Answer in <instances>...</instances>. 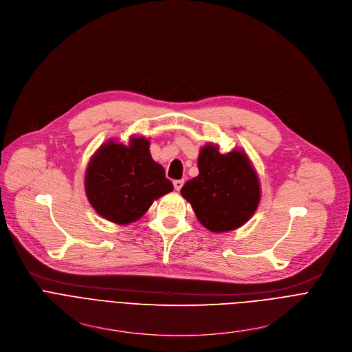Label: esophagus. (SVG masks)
Wrapping results in <instances>:
<instances>
[{
  "mask_svg": "<svg viewBox=\"0 0 352 352\" xmlns=\"http://www.w3.org/2000/svg\"><path fill=\"white\" fill-rule=\"evenodd\" d=\"M183 184H184L183 180H175V182H173V187H175V190H177V191L183 187Z\"/></svg>",
  "mask_w": 352,
  "mask_h": 352,
  "instance_id": "34e87169",
  "label": "esophagus"
}]
</instances>
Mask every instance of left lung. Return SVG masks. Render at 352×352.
<instances>
[{"mask_svg":"<svg viewBox=\"0 0 352 352\" xmlns=\"http://www.w3.org/2000/svg\"><path fill=\"white\" fill-rule=\"evenodd\" d=\"M199 176L186 182L182 196L197 219L214 233L235 230L256 212L261 188L258 175L243 149L219 152L206 144L199 153Z\"/></svg>","mask_w":352,"mask_h":352,"instance_id":"1","label":"left lung"}]
</instances>
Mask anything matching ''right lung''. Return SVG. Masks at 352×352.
I'll return each instance as SVG.
<instances>
[{
    "label": "right lung",
    "mask_w": 352,
    "mask_h": 352,
    "mask_svg": "<svg viewBox=\"0 0 352 352\" xmlns=\"http://www.w3.org/2000/svg\"><path fill=\"white\" fill-rule=\"evenodd\" d=\"M84 186L92 208L117 225L138 221L155 200L173 190L142 135H131L127 144L114 138L103 142L91 156Z\"/></svg>",
    "instance_id": "1"
}]
</instances>
